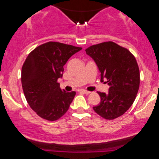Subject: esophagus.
Returning <instances> with one entry per match:
<instances>
[{
  "mask_svg": "<svg viewBox=\"0 0 159 159\" xmlns=\"http://www.w3.org/2000/svg\"><path fill=\"white\" fill-rule=\"evenodd\" d=\"M79 92H82V93L86 94V95H89V94L91 93L90 92H89V91H86V90H80Z\"/></svg>",
  "mask_w": 159,
  "mask_h": 159,
  "instance_id": "esophagus-1",
  "label": "esophagus"
}]
</instances>
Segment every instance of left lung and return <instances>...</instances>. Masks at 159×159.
Returning <instances> with one entry per match:
<instances>
[{
  "instance_id": "1",
  "label": "left lung",
  "mask_w": 159,
  "mask_h": 159,
  "mask_svg": "<svg viewBox=\"0 0 159 159\" xmlns=\"http://www.w3.org/2000/svg\"><path fill=\"white\" fill-rule=\"evenodd\" d=\"M85 51L96 63L101 82L109 85L108 93L98 92L101 102L93 109L106 120L120 116L132 106L139 89L140 71L134 56L112 41L92 45Z\"/></svg>"
}]
</instances>
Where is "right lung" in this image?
I'll return each instance as SVG.
<instances>
[{
	"label": "right lung",
	"instance_id": "add662e5",
	"mask_svg": "<svg viewBox=\"0 0 159 159\" xmlns=\"http://www.w3.org/2000/svg\"><path fill=\"white\" fill-rule=\"evenodd\" d=\"M58 42L34 49L21 68V85L26 101L38 116L49 121L61 118L69 109L76 92H67L57 82L69 58L81 50Z\"/></svg>",
	"mask_w": 159,
	"mask_h": 159
}]
</instances>
